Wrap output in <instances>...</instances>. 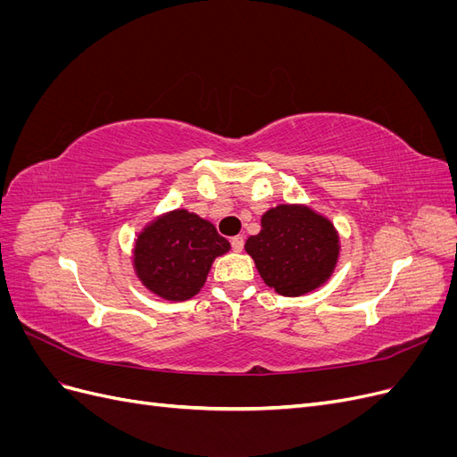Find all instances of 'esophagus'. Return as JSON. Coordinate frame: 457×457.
<instances>
[{
	"label": "esophagus",
	"mask_w": 457,
	"mask_h": 457,
	"mask_svg": "<svg viewBox=\"0 0 457 457\" xmlns=\"http://www.w3.org/2000/svg\"><path fill=\"white\" fill-rule=\"evenodd\" d=\"M230 245H232L234 252H242L244 250V237H234L230 240Z\"/></svg>",
	"instance_id": "obj_1"
}]
</instances>
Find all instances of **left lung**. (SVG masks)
<instances>
[{"mask_svg":"<svg viewBox=\"0 0 457 457\" xmlns=\"http://www.w3.org/2000/svg\"><path fill=\"white\" fill-rule=\"evenodd\" d=\"M337 234L307 207L278 205L261 219V232L245 242L261 278L274 292L297 297L324 284L336 267Z\"/></svg>","mask_w":457,"mask_h":457,"instance_id":"8db88e82","label":"left lung"}]
</instances>
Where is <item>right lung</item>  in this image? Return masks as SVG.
<instances>
[{
  "label": "right lung",
  "mask_w": 457,
  "mask_h": 457,
  "mask_svg": "<svg viewBox=\"0 0 457 457\" xmlns=\"http://www.w3.org/2000/svg\"><path fill=\"white\" fill-rule=\"evenodd\" d=\"M228 247L212 223L177 210L145 228L135 244V269L150 292L185 301L200 292L213 259Z\"/></svg>",
  "instance_id": "right-lung-1"
}]
</instances>
